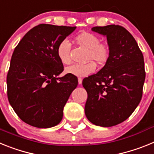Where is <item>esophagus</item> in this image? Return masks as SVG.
<instances>
[{
    "instance_id": "obj_1",
    "label": "esophagus",
    "mask_w": 154,
    "mask_h": 154,
    "mask_svg": "<svg viewBox=\"0 0 154 154\" xmlns=\"http://www.w3.org/2000/svg\"><path fill=\"white\" fill-rule=\"evenodd\" d=\"M78 82H79V85H81L82 82V79L81 78H79L78 79Z\"/></svg>"
}]
</instances>
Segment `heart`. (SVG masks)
Instances as JSON below:
<instances>
[{"mask_svg":"<svg viewBox=\"0 0 154 154\" xmlns=\"http://www.w3.org/2000/svg\"><path fill=\"white\" fill-rule=\"evenodd\" d=\"M76 42L80 45L88 49L87 61L85 64H75L66 68L65 72L76 77H85L93 73L96 69L95 61L99 64H103L108 60L110 48L107 43L100 42V38L96 35L88 31H83L75 37ZM71 44L67 39L61 41L57 47V55L64 65H69L72 62L70 57Z\"/></svg>","mask_w":154,"mask_h":154,"instance_id":"b5f03b06","label":"heart"}]
</instances>
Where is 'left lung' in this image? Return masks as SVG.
Segmentation results:
<instances>
[{
  "label": "left lung",
  "instance_id": "1",
  "mask_svg": "<svg viewBox=\"0 0 154 154\" xmlns=\"http://www.w3.org/2000/svg\"><path fill=\"white\" fill-rule=\"evenodd\" d=\"M92 31L106 36L110 54L103 69L82 81L88 94L85 113L93 124L109 127L128 119L140 102L146 77L143 55L123 27L110 24Z\"/></svg>",
  "mask_w": 154,
  "mask_h": 154
}]
</instances>
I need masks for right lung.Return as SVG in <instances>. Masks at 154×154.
<instances>
[{"label": "right lung", "instance_id": "right-lung-1", "mask_svg": "<svg viewBox=\"0 0 154 154\" xmlns=\"http://www.w3.org/2000/svg\"><path fill=\"white\" fill-rule=\"evenodd\" d=\"M76 27L42 24L20 41L11 56L7 75L8 98L24 123L50 128L60 123L63 108L78 85L76 76L63 72L57 47Z\"/></svg>", "mask_w": 154, "mask_h": 154}]
</instances>
